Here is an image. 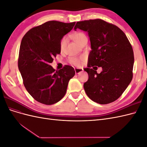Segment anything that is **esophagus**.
<instances>
[{"instance_id":"34e87169","label":"esophagus","mask_w":147,"mask_h":147,"mask_svg":"<svg viewBox=\"0 0 147 147\" xmlns=\"http://www.w3.org/2000/svg\"><path fill=\"white\" fill-rule=\"evenodd\" d=\"M75 74H79V73H80V72H83V69H82L75 68Z\"/></svg>"}]
</instances>
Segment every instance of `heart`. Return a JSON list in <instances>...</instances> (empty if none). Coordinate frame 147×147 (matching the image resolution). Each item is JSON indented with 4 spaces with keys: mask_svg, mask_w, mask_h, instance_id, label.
<instances>
[{
    "mask_svg": "<svg viewBox=\"0 0 147 147\" xmlns=\"http://www.w3.org/2000/svg\"><path fill=\"white\" fill-rule=\"evenodd\" d=\"M72 39L74 40L79 44L80 45L84 41L87 40V37L82 32H76L74 33L72 35H71ZM67 42V38L66 37H64L60 41V49L61 51H63L65 48ZM84 61V57H70L69 59V63L70 64H72L75 66H80L82 64L83 62Z\"/></svg>",
    "mask_w": 147,
    "mask_h": 147,
    "instance_id": "heart-1",
    "label": "heart"
}]
</instances>
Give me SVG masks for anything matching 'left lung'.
<instances>
[{"label":"left lung","mask_w":147,"mask_h":147,"mask_svg":"<svg viewBox=\"0 0 147 147\" xmlns=\"http://www.w3.org/2000/svg\"><path fill=\"white\" fill-rule=\"evenodd\" d=\"M87 31L91 50L88 57V80L83 84L95 102L107 104L118 99L131 83L134 57L126 34L117 26L100 19L78 21L74 27ZM98 66L102 71L96 73Z\"/></svg>","instance_id":"obj_1"}]
</instances>
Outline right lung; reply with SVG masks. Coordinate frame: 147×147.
I'll use <instances>...</instances> for the list:
<instances>
[{
    "instance_id": "add662e5",
    "label": "right lung",
    "mask_w": 147,
    "mask_h": 147,
    "mask_svg": "<svg viewBox=\"0 0 147 147\" xmlns=\"http://www.w3.org/2000/svg\"><path fill=\"white\" fill-rule=\"evenodd\" d=\"M75 22L50 21L30 29L22 39L18 65L26 90L40 103L52 105L65 94L70 78L75 74L65 65L56 70L50 65L60 54V41Z\"/></svg>"
}]
</instances>
